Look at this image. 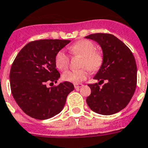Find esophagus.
Here are the masks:
<instances>
[{
  "label": "esophagus",
  "instance_id": "34e87169",
  "mask_svg": "<svg viewBox=\"0 0 148 148\" xmlns=\"http://www.w3.org/2000/svg\"><path fill=\"white\" fill-rule=\"evenodd\" d=\"M84 85L82 84H74V86H75V89H79V88L82 87Z\"/></svg>",
  "mask_w": 148,
  "mask_h": 148
}]
</instances>
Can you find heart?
Wrapping results in <instances>:
<instances>
[{"instance_id":"1","label":"heart","mask_w":148,"mask_h":148,"mask_svg":"<svg viewBox=\"0 0 148 148\" xmlns=\"http://www.w3.org/2000/svg\"><path fill=\"white\" fill-rule=\"evenodd\" d=\"M73 56L81 57L79 67L81 69L69 70L62 75V79L71 83L78 84L84 81L89 75V70L92 72L97 71L102 66L103 56L102 53L96 51L93 42L87 40H80L69 48ZM70 59L69 56L61 50L55 57L56 67L59 70H65L70 65Z\"/></svg>"}]
</instances>
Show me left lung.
I'll return each mask as SVG.
<instances>
[{
	"instance_id": "8db88e82",
	"label": "left lung",
	"mask_w": 148,
	"mask_h": 148,
	"mask_svg": "<svg viewBox=\"0 0 148 148\" xmlns=\"http://www.w3.org/2000/svg\"><path fill=\"white\" fill-rule=\"evenodd\" d=\"M86 38L97 42L103 53L102 66L94 77L100 81L88 84L91 95L86 103L96 113L113 114L126 106L134 94L137 83L135 58L128 46L110 34H92ZM101 83L104 85L100 88Z\"/></svg>"
}]
</instances>
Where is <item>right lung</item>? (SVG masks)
<instances>
[{
	"mask_svg": "<svg viewBox=\"0 0 148 148\" xmlns=\"http://www.w3.org/2000/svg\"><path fill=\"white\" fill-rule=\"evenodd\" d=\"M70 42L64 40L30 42L14 59L9 74L11 91L19 106L28 116L46 120L63 109L74 85L66 81L47 88L46 84L57 82L60 73L56 68V55Z\"/></svg>",
	"mask_w": 148,
	"mask_h": 148,
	"instance_id": "1",
	"label": "right lung"
}]
</instances>
